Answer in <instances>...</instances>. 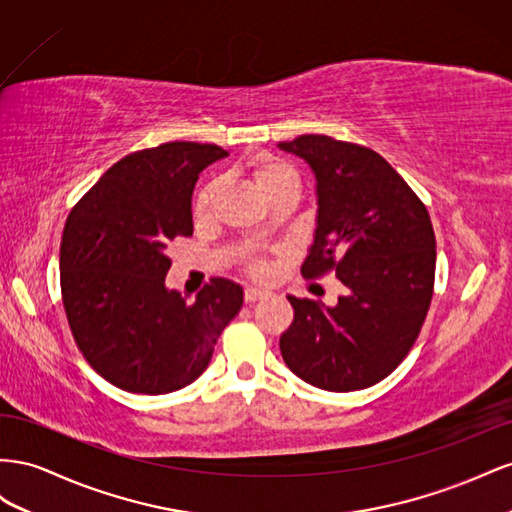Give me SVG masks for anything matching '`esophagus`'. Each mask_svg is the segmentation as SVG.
Masks as SVG:
<instances>
[{"label":"esophagus","mask_w":512,"mask_h":512,"mask_svg":"<svg viewBox=\"0 0 512 512\" xmlns=\"http://www.w3.org/2000/svg\"><path fill=\"white\" fill-rule=\"evenodd\" d=\"M266 296H268V291H261L257 287H246L244 289V302H248V304H253L257 300H264Z\"/></svg>","instance_id":"1"}]
</instances>
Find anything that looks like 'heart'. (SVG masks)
<instances>
[{
    "instance_id": "heart-1",
    "label": "heart",
    "mask_w": 512,
    "mask_h": 512,
    "mask_svg": "<svg viewBox=\"0 0 512 512\" xmlns=\"http://www.w3.org/2000/svg\"><path fill=\"white\" fill-rule=\"evenodd\" d=\"M246 169H248V175H251V182L255 186V191L264 199H268L272 193H276L283 186L298 184L296 171L291 169L285 163V160L274 158L270 154L253 156L251 160H248ZM218 191H221V184H218L216 180H210L199 188V193L195 195V201H193L195 221L203 223L212 216ZM244 264H246V270L251 272L253 276H257V279H266V276L270 274V266L259 257H246Z\"/></svg>"
}]
</instances>
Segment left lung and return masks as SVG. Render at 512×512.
Returning a JSON list of instances; mask_svg holds the SVG:
<instances>
[{
	"label": "left lung",
	"mask_w": 512,
	"mask_h": 512,
	"mask_svg": "<svg viewBox=\"0 0 512 512\" xmlns=\"http://www.w3.org/2000/svg\"><path fill=\"white\" fill-rule=\"evenodd\" d=\"M317 178V229L304 279L334 272L339 304L287 296L294 321L281 334L287 367L304 382L349 392L382 382L414 347L435 283L427 206L377 152L326 135L279 143Z\"/></svg>",
	"instance_id": "1"
}]
</instances>
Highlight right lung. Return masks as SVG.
I'll list each match as a JSON object with an SVG mask.
<instances>
[{"instance_id":"add662e5","label":"right lung","mask_w":512,"mask_h":512,"mask_svg":"<svg viewBox=\"0 0 512 512\" xmlns=\"http://www.w3.org/2000/svg\"><path fill=\"white\" fill-rule=\"evenodd\" d=\"M227 152L171 141L118 160L70 210L60 285L79 352L109 384L137 394L180 390L206 371L242 309V287L210 279L195 302L165 287L167 246L193 236L199 173Z\"/></svg>"}]
</instances>
